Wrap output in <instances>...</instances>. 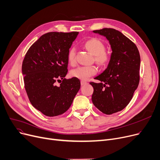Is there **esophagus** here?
Masks as SVG:
<instances>
[{
    "label": "esophagus",
    "mask_w": 160,
    "mask_h": 160,
    "mask_svg": "<svg viewBox=\"0 0 160 160\" xmlns=\"http://www.w3.org/2000/svg\"><path fill=\"white\" fill-rule=\"evenodd\" d=\"M86 84H87V82L86 81H83V80H81V85H86Z\"/></svg>",
    "instance_id": "esophagus-1"
}]
</instances>
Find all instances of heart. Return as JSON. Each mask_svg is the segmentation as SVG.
<instances>
[{
	"label": "heart",
	"mask_w": 160,
	"mask_h": 160,
	"mask_svg": "<svg viewBox=\"0 0 160 160\" xmlns=\"http://www.w3.org/2000/svg\"><path fill=\"white\" fill-rule=\"evenodd\" d=\"M85 47L87 49L95 55V60L99 64L105 65L110 60V57L105 50V45L103 42L98 38H91L85 43ZM76 49L75 48L70 49L68 53V60L71 65H73L76 62ZM98 69L95 66H79L70 72L72 77L81 80H87L91 76L95 75Z\"/></svg>",
	"instance_id": "heart-1"
}]
</instances>
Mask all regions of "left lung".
Here are the masks:
<instances>
[{
    "instance_id": "left-lung-1",
    "label": "left lung",
    "mask_w": 160,
    "mask_h": 160,
    "mask_svg": "<svg viewBox=\"0 0 160 160\" xmlns=\"http://www.w3.org/2000/svg\"><path fill=\"white\" fill-rule=\"evenodd\" d=\"M93 32L108 39L112 53L108 68L94 78L101 82H90L92 101L103 113L111 115L126 107L139 85L140 55L135 44L118 30L104 28Z\"/></svg>"
}]
</instances>
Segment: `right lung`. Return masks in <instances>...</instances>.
Segmentation results:
<instances>
[{
    "mask_svg": "<svg viewBox=\"0 0 160 160\" xmlns=\"http://www.w3.org/2000/svg\"><path fill=\"white\" fill-rule=\"evenodd\" d=\"M79 32L42 35L27 52L22 64L25 88L33 107L48 117L62 115L81 87L79 79H66L68 53ZM62 79L58 87L55 82Z\"/></svg>",
    "mask_w": 160,
    "mask_h": 160,
    "instance_id": "obj_1",
    "label": "right lung"
}]
</instances>
